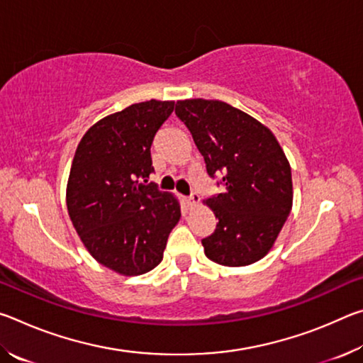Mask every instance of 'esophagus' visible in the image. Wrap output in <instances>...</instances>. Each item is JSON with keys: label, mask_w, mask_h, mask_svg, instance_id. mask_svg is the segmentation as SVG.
Returning a JSON list of instances; mask_svg holds the SVG:
<instances>
[{"label": "esophagus", "mask_w": 363, "mask_h": 363, "mask_svg": "<svg viewBox=\"0 0 363 363\" xmlns=\"http://www.w3.org/2000/svg\"><path fill=\"white\" fill-rule=\"evenodd\" d=\"M200 201V195L199 194H192L190 196H187V205L192 208V206H195L196 203H199Z\"/></svg>", "instance_id": "esophagus-1"}]
</instances>
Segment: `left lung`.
Segmentation results:
<instances>
[{"label":"left lung","mask_w":363,"mask_h":363,"mask_svg":"<svg viewBox=\"0 0 363 363\" xmlns=\"http://www.w3.org/2000/svg\"><path fill=\"white\" fill-rule=\"evenodd\" d=\"M205 160L206 173L223 176L224 192L203 203L218 218L201 240L208 259L240 267L262 259L274 247L293 206L291 168L274 133L223 101H177Z\"/></svg>","instance_id":"obj_1"}]
</instances>
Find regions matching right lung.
<instances>
[{"mask_svg": "<svg viewBox=\"0 0 363 363\" xmlns=\"http://www.w3.org/2000/svg\"><path fill=\"white\" fill-rule=\"evenodd\" d=\"M173 110V101L133 104L91 126L73 157L67 182L72 224L89 255L120 275L157 267L181 219L176 196L145 184L153 173V138Z\"/></svg>", "mask_w": 363, "mask_h": 363, "instance_id": "obj_1", "label": "right lung"}]
</instances>
